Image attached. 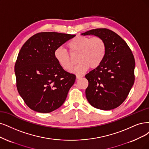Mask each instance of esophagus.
<instances>
[{
    "mask_svg": "<svg viewBox=\"0 0 149 149\" xmlns=\"http://www.w3.org/2000/svg\"><path fill=\"white\" fill-rule=\"evenodd\" d=\"M84 77V75H76V78L77 79H80L81 78H82Z\"/></svg>",
    "mask_w": 149,
    "mask_h": 149,
    "instance_id": "obj_1",
    "label": "esophagus"
}]
</instances>
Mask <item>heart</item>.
<instances>
[{
    "instance_id": "heart-1",
    "label": "heart",
    "mask_w": 149,
    "mask_h": 149,
    "mask_svg": "<svg viewBox=\"0 0 149 149\" xmlns=\"http://www.w3.org/2000/svg\"><path fill=\"white\" fill-rule=\"evenodd\" d=\"M69 53L77 56L79 64L73 69L72 72L80 75L88 69H96L103 61L106 54V44L102 38L95 36L91 38L77 36L68 43ZM69 52L62 47L57 48L54 56L64 70L69 71L73 66V61Z\"/></svg>"
}]
</instances>
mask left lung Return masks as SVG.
<instances>
[{
	"instance_id": "obj_1",
	"label": "left lung",
	"mask_w": 149,
	"mask_h": 149,
	"mask_svg": "<svg viewBox=\"0 0 149 149\" xmlns=\"http://www.w3.org/2000/svg\"><path fill=\"white\" fill-rule=\"evenodd\" d=\"M81 35L100 37L106 44L103 61L85 75L88 81L85 90L87 100L98 109L109 111L117 108L126 100L134 84L133 54L123 38L111 30L95 29Z\"/></svg>"
}]
</instances>
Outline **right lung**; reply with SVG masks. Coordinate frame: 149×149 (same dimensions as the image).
Instances as JSON below:
<instances>
[{
	"instance_id": "obj_1",
	"label": "right lung",
	"mask_w": 149,
	"mask_h": 149,
	"mask_svg": "<svg viewBox=\"0 0 149 149\" xmlns=\"http://www.w3.org/2000/svg\"><path fill=\"white\" fill-rule=\"evenodd\" d=\"M75 36L54 32L37 33L21 48L15 65L16 87L33 111L49 113L64 102L76 77L61 67L54 52Z\"/></svg>"
}]
</instances>
